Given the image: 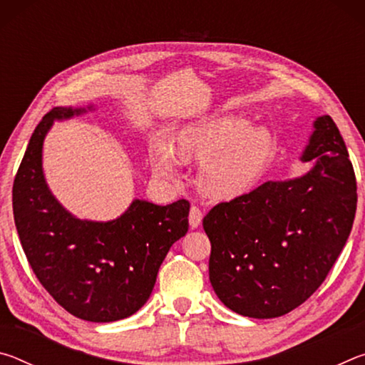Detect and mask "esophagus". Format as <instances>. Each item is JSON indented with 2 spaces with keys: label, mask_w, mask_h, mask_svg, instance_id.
<instances>
[{
  "label": "esophagus",
  "mask_w": 365,
  "mask_h": 365,
  "mask_svg": "<svg viewBox=\"0 0 365 365\" xmlns=\"http://www.w3.org/2000/svg\"><path fill=\"white\" fill-rule=\"evenodd\" d=\"M188 220H190V227H191V228H197V227H200V225H201V220H202L201 209L197 207V206H191Z\"/></svg>",
  "instance_id": "esophagus-1"
}]
</instances>
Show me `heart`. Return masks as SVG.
<instances>
[{"label":"heart","mask_w":365,"mask_h":365,"mask_svg":"<svg viewBox=\"0 0 365 365\" xmlns=\"http://www.w3.org/2000/svg\"><path fill=\"white\" fill-rule=\"evenodd\" d=\"M269 128L248 125L245 119H222L183 128L177 150L168 140L154 138L150 164L165 180H180L182 159L201 163L200 185L206 195L232 200L250 191L274 158Z\"/></svg>","instance_id":"obj_1"}]
</instances>
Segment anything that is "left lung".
<instances>
[{"label": "left lung", "mask_w": 365, "mask_h": 365, "mask_svg": "<svg viewBox=\"0 0 365 365\" xmlns=\"http://www.w3.org/2000/svg\"><path fill=\"white\" fill-rule=\"evenodd\" d=\"M301 160L307 174L265 182L219 202L202 219L211 240L209 280L233 312L285 316L322 285L353 228V164L330 115L314 122Z\"/></svg>", "instance_id": "obj_1"}]
</instances>
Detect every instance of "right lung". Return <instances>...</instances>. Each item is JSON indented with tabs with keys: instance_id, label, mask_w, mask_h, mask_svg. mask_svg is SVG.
Masks as SVG:
<instances>
[{
	"instance_id": "obj_1",
	"label": "right lung",
	"mask_w": 365,
	"mask_h": 365,
	"mask_svg": "<svg viewBox=\"0 0 365 365\" xmlns=\"http://www.w3.org/2000/svg\"><path fill=\"white\" fill-rule=\"evenodd\" d=\"M83 113L54 108L36 125L12 185V211L30 267L54 301L78 319L114 322L150 298L170 246L188 232L190 202L133 200L109 222L80 220L66 211L43 175V141L54 120Z\"/></svg>"
}]
</instances>
